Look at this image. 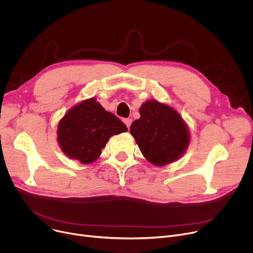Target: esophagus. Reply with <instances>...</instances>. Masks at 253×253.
<instances>
[{
  "mask_svg": "<svg viewBox=\"0 0 253 253\" xmlns=\"http://www.w3.org/2000/svg\"><path fill=\"white\" fill-rule=\"evenodd\" d=\"M124 121V123L126 124V126H127V128L129 129L130 128V125H131V123H132V120L130 119V118H126V119H124L123 120Z\"/></svg>",
  "mask_w": 253,
  "mask_h": 253,
  "instance_id": "esophagus-1",
  "label": "esophagus"
}]
</instances>
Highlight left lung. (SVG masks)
<instances>
[{"instance_id":"left-lung-1","label":"left lung","mask_w":253,"mask_h":253,"mask_svg":"<svg viewBox=\"0 0 253 253\" xmlns=\"http://www.w3.org/2000/svg\"><path fill=\"white\" fill-rule=\"evenodd\" d=\"M140 118L130 132L143 154L150 163L164 166L181 157L189 145L186 124L173 108L149 100L140 108Z\"/></svg>"}]
</instances>
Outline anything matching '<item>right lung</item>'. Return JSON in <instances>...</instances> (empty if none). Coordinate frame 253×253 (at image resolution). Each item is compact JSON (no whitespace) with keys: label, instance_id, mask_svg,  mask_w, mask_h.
<instances>
[{"label":"right lung","instance_id":"right-lung-1","mask_svg":"<svg viewBox=\"0 0 253 253\" xmlns=\"http://www.w3.org/2000/svg\"><path fill=\"white\" fill-rule=\"evenodd\" d=\"M126 125L107 112L94 99L74 106L58 125V142L62 151L82 164L94 162L113 135L126 132Z\"/></svg>","mask_w":253,"mask_h":253}]
</instances>
